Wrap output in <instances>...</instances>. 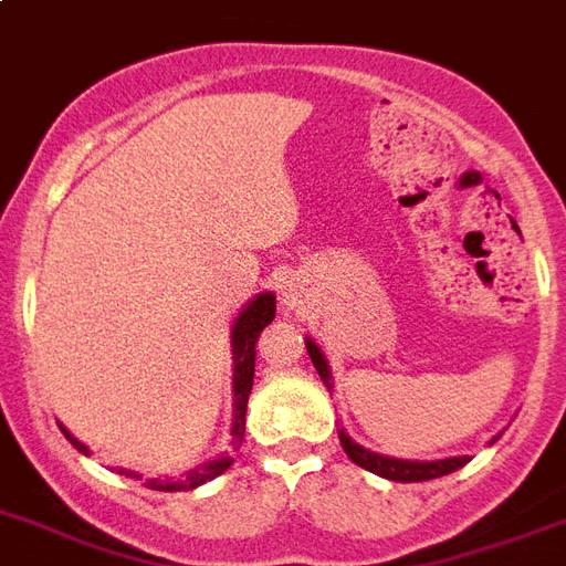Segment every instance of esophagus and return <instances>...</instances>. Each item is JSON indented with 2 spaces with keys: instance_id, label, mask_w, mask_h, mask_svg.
<instances>
[{
  "instance_id": "1",
  "label": "esophagus",
  "mask_w": 566,
  "mask_h": 566,
  "mask_svg": "<svg viewBox=\"0 0 566 566\" xmlns=\"http://www.w3.org/2000/svg\"><path fill=\"white\" fill-rule=\"evenodd\" d=\"M284 302H287V305L293 308V305H296L300 300H296V293H293V291H284Z\"/></svg>"
}]
</instances>
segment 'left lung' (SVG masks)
Instances as JSON below:
<instances>
[{
    "label": "left lung",
    "instance_id": "1",
    "mask_svg": "<svg viewBox=\"0 0 566 566\" xmlns=\"http://www.w3.org/2000/svg\"><path fill=\"white\" fill-rule=\"evenodd\" d=\"M308 347V356H312L314 368L321 374V379L326 382V388H332V374H329V365L323 359V353L317 350V344L308 340L305 344ZM340 437V446L347 451L353 463L361 465V469H368V472L379 474V478H388V481H400V484H416V481H433V478H442V474H451L457 472L460 465L469 463V457H451V460H437V463H416V460H395V457H379L368 448L356 446L344 430L338 433Z\"/></svg>",
    "mask_w": 566,
    "mask_h": 566
}]
</instances>
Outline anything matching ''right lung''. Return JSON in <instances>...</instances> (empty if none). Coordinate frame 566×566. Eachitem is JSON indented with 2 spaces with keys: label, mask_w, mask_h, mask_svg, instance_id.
<instances>
[{
  "label": "right lung",
  "mask_w": 566,
  "mask_h": 566,
  "mask_svg": "<svg viewBox=\"0 0 566 566\" xmlns=\"http://www.w3.org/2000/svg\"><path fill=\"white\" fill-rule=\"evenodd\" d=\"M275 317V296L273 293H261V296H254L249 305L243 308V314L237 317L234 329H231V344H234V427H231V437L240 446L243 442L245 433V403H249V395H252V382H254V347H258V338H261V332L273 323ZM62 433L71 439L73 448H80L82 454L88 451V448L76 442V439L67 433L62 427ZM234 463V457H216L207 465H198L192 472L187 474V481H180V484H171V481H150V490H163V493H178V490H196V486L207 484V481H213L216 474H222L228 465ZM133 478H139V474H133Z\"/></svg>",
  "instance_id": "add662e5"
}]
</instances>
